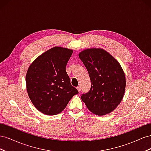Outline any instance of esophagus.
<instances>
[{
	"label": "esophagus",
	"mask_w": 151,
	"mask_h": 151,
	"mask_svg": "<svg viewBox=\"0 0 151 151\" xmlns=\"http://www.w3.org/2000/svg\"><path fill=\"white\" fill-rule=\"evenodd\" d=\"M76 88H77V90H78V91L79 92H80V91H81V87H80V86H78V87H77Z\"/></svg>",
	"instance_id": "esophagus-1"
}]
</instances>
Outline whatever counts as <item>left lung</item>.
Instances as JSON below:
<instances>
[{"instance_id": "obj_1", "label": "left lung", "mask_w": 151, "mask_h": 151, "mask_svg": "<svg viewBox=\"0 0 151 151\" xmlns=\"http://www.w3.org/2000/svg\"><path fill=\"white\" fill-rule=\"evenodd\" d=\"M79 58L91 81V88L81 95V100L95 114L111 113L121 102L125 91V75L121 65L102 49H86L79 54Z\"/></svg>"}]
</instances>
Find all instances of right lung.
I'll list each match as a JSON object with an SVG mask.
<instances>
[{"label": "right lung", "mask_w": 151, "mask_h": 151, "mask_svg": "<svg viewBox=\"0 0 151 151\" xmlns=\"http://www.w3.org/2000/svg\"><path fill=\"white\" fill-rule=\"evenodd\" d=\"M73 50L55 47L38 57L28 68L26 75L28 96L42 113H60L78 93L66 71Z\"/></svg>", "instance_id": "add662e5"}]
</instances>
